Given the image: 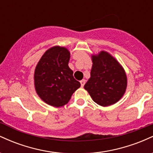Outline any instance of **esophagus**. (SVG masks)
Wrapping results in <instances>:
<instances>
[{
  "label": "esophagus",
  "mask_w": 153,
  "mask_h": 153,
  "mask_svg": "<svg viewBox=\"0 0 153 153\" xmlns=\"http://www.w3.org/2000/svg\"><path fill=\"white\" fill-rule=\"evenodd\" d=\"M85 83V80H80V85H81V87H83Z\"/></svg>",
  "instance_id": "1"
}]
</instances>
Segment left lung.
Returning <instances> with one entry per match:
<instances>
[{
	"instance_id": "8db88e82",
	"label": "left lung",
	"mask_w": 153,
	"mask_h": 153,
	"mask_svg": "<svg viewBox=\"0 0 153 153\" xmlns=\"http://www.w3.org/2000/svg\"><path fill=\"white\" fill-rule=\"evenodd\" d=\"M91 78L84 85L94 102L102 106L117 103L125 93L127 80L119 63L106 52L92 56Z\"/></svg>"
}]
</instances>
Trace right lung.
Here are the masks:
<instances>
[{
    "mask_svg": "<svg viewBox=\"0 0 153 153\" xmlns=\"http://www.w3.org/2000/svg\"><path fill=\"white\" fill-rule=\"evenodd\" d=\"M70 52L65 47H54L45 52L34 72L36 93L47 104L64 106L80 86L68 66Z\"/></svg>",
    "mask_w": 153,
    "mask_h": 153,
    "instance_id": "add662e5",
    "label": "right lung"
}]
</instances>
